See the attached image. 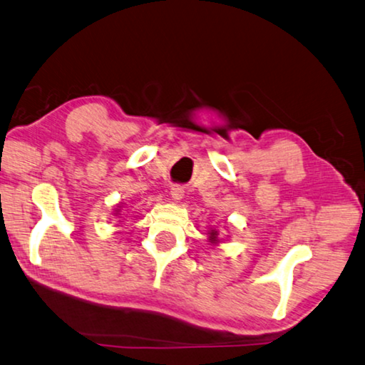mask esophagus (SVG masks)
<instances>
[{
    "label": "esophagus",
    "mask_w": 365,
    "mask_h": 365,
    "mask_svg": "<svg viewBox=\"0 0 365 365\" xmlns=\"http://www.w3.org/2000/svg\"><path fill=\"white\" fill-rule=\"evenodd\" d=\"M170 194H171V199L173 200L179 202L184 197V189L181 186H173L171 190H170Z\"/></svg>",
    "instance_id": "obj_1"
}]
</instances>
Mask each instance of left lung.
I'll list each match as a JSON object with an SVG mask.
<instances>
[{
  "label": "left lung",
  "mask_w": 365,
  "mask_h": 365,
  "mask_svg": "<svg viewBox=\"0 0 365 365\" xmlns=\"http://www.w3.org/2000/svg\"><path fill=\"white\" fill-rule=\"evenodd\" d=\"M225 229H226V226H225ZM207 235H208V244L212 245V248L220 247V244H222V242H225V239L220 237V231L216 227H210L208 231H207ZM227 237H229V235H227Z\"/></svg>",
  "instance_id": "1"
}]
</instances>
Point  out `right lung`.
Instances as JSON below:
<instances>
[{"label":"right lung","instance_id":"1","mask_svg":"<svg viewBox=\"0 0 365 365\" xmlns=\"http://www.w3.org/2000/svg\"><path fill=\"white\" fill-rule=\"evenodd\" d=\"M123 205H126V203H117V205H115L113 207V210H112V216H113V218H121V210H123Z\"/></svg>","mask_w":365,"mask_h":365}]
</instances>
